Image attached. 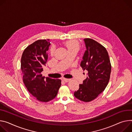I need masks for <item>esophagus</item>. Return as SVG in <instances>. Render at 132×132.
Here are the masks:
<instances>
[{
    "label": "esophagus",
    "instance_id": "esophagus-1",
    "mask_svg": "<svg viewBox=\"0 0 132 132\" xmlns=\"http://www.w3.org/2000/svg\"><path fill=\"white\" fill-rule=\"evenodd\" d=\"M63 80L64 81H65V82H68L69 81H70V79H68V78H63Z\"/></svg>",
    "mask_w": 132,
    "mask_h": 132
}]
</instances>
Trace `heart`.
Segmentation results:
<instances>
[{"label": "heart", "instance_id": "obj_1", "mask_svg": "<svg viewBox=\"0 0 132 132\" xmlns=\"http://www.w3.org/2000/svg\"><path fill=\"white\" fill-rule=\"evenodd\" d=\"M65 45L66 47H67V48L68 51H71L73 50H78L79 49V44L75 40H70L67 41L65 43ZM55 52V48L54 47H52L51 50V54L53 55Z\"/></svg>", "mask_w": 132, "mask_h": 132}]
</instances>
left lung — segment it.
Wrapping results in <instances>:
<instances>
[{
  "instance_id": "8db88e82",
  "label": "left lung",
  "mask_w": 132,
  "mask_h": 132,
  "mask_svg": "<svg viewBox=\"0 0 132 132\" xmlns=\"http://www.w3.org/2000/svg\"><path fill=\"white\" fill-rule=\"evenodd\" d=\"M86 51L80 66L87 70V78L79 84L74 95L77 99L89 102L103 92L109 83L111 72L110 60L105 48L92 39H84Z\"/></svg>"
}]
</instances>
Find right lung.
<instances>
[{"instance_id":"right-lung-1","label":"right lung","mask_w":132,"mask_h":132,"mask_svg":"<svg viewBox=\"0 0 132 132\" xmlns=\"http://www.w3.org/2000/svg\"><path fill=\"white\" fill-rule=\"evenodd\" d=\"M50 39H40L28 46L21 59L23 81L28 92L37 100L47 102L55 98L61 86V80L45 77L41 73L48 59Z\"/></svg>"}]
</instances>
